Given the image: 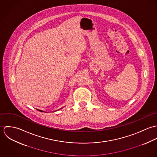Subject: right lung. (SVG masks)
Wrapping results in <instances>:
<instances>
[{"mask_svg": "<svg viewBox=\"0 0 157 157\" xmlns=\"http://www.w3.org/2000/svg\"><path fill=\"white\" fill-rule=\"evenodd\" d=\"M61 109H62V108H61ZM37 110H38L39 111H40V112H44V111H42V110H39V109H37Z\"/></svg>", "mask_w": 157, "mask_h": 157, "instance_id": "right-lung-1", "label": "right lung"}]
</instances>
